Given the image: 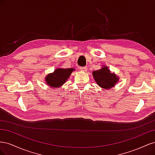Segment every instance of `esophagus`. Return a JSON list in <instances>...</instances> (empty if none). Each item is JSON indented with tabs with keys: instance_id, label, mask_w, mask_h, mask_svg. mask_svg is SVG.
<instances>
[{
	"instance_id": "1",
	"label": "esophagus",
	"mask_w": 155,
	"mask_h": 155,
	"mask_svg": "<svg viewBox=\"0 0 155 155\" xmlns=\"http://www.w3.org/2000/svg\"><path fill=\"white\" fill-rule=\"evenodd\" d=\"M79 69L82 70V71H87V67H79Z\"/></svg>"
}]
</instances>
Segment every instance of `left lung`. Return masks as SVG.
<instances>
[{
    "mask_svg": "<svg viewBox=\"0 0 155 155\" xmlns=\"http://www.w3.org/2000/svg\"><path fill=\"white\" fill-rule=\"evenodd\" d=\"M92 74L97 85L104 88H110L114 87L118 79L116 75L110 73V70L107 67L94 71Z\"/></svg>",
    "mask_w": 155,
    "mask_h": 155,
    "instance_id": "left-lung-1",
    "label": "left lung"
}]
</instances>
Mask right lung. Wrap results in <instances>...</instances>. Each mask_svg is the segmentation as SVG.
Listing matches in <instances>:
<instances>
[{
    "instance_id": "right-lung-1",
    "label": "right lung",
    "mask_w": 155,
    "mask_h": 155,
    "mask_svg": "<svg viewBox=\"0 0 155 155\" xmlns=\"http://www.w3.org/2000/svg\"><path fill=\"white\" fill-rule=\"evenodd\" d=\"M74 70V68L56 69L54 73L50 74L46 77V81L48 85H50V87L58 88L66 82L70 75L71 74Z\"/></svg>"
}]
</instances>
